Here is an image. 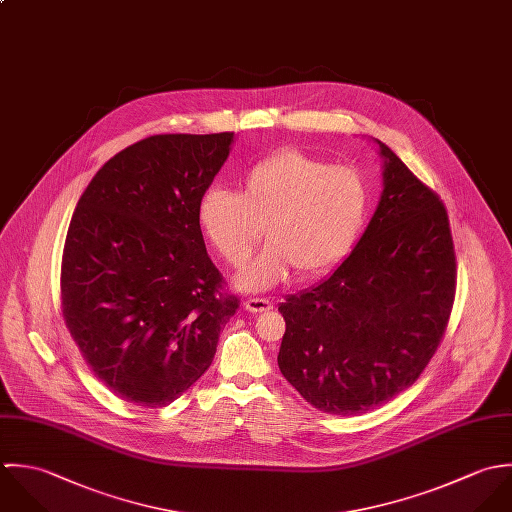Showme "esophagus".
Here are the masks:
<instances>
[{"instance_id":"esophagus-1","label":"esophagus","mask_w":512,"mask_h":512,"mask_svg":"<svg viewBox=\"0 0 512 512\" xmlns=\"http://www.w3.org/2000/svg\"><path fill=\"white\" fill-rule=\"evenodd\" d=\"M245 308H247L249 312H255V314H257V312H269V310L273 308V303H271L269 299H255V297H253V299H247V301H245Z\"/></svg>"}]
</instances>
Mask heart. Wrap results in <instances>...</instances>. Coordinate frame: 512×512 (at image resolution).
I'll return each instance as SVG.
<instances>
[{
  "label": "heart",
  "instance_id": "1",
  "mask_svg": "<svg viewBox=\"0 0 512 512\" xmlns=\"http://www.w3.org/2000/svg\"><path fill=\"white\" fill-rule=\"evenodd\" d=\"M370 200L368 180L358 170L283 148L253 164L239 192L207 190L198 202V223L233 269L247 263L265 231L269 245L237 277L239 289L259 293L295 271L312 279L336 267L352 251Z\"/></svg>",
  "mask_w": 512,
  "mask_h": 512
}]
</instances>
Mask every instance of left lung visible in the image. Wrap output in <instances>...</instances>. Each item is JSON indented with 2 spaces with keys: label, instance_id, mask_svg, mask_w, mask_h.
<instances>
[{
  "label": "left lung",
  "instance_id": "obj_1",
  "mask_svg": "<svg viewBox=\"0 0 512 512\" xmlns=\"http://www.w3.org/2000/svg\"><path fill=\"white\" fill-rule=\"evenodd\" d=\"M384 192L364 235L316 287L291 295L279 368L324 413L358 415L409 388L433 358L455 301L447 209L378 140Z\"/></svg>",
  "mask_w": 512,
  "mask_h": 512
}]
</instances>
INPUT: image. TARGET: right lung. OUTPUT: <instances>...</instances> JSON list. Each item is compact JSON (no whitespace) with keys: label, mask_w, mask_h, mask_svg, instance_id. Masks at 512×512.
Wrapping results in <instances>:
<instances>
[{"label":"right lung","mask_w":512,"mask_h":512,"mask_svg":"<svg viewBox=\"0 0 512 512\" xmlns=\"http://www.w3.org/2000/svg\"><path fill=\"white\" fill-rule=\"evenodd\" d=\"M233 132L156 134L112 156L69 223L61 310L91 372L164 408L204 376L239 308L205 251L198 202Z\"/></svg>","instance_id":"obj_1"}]
</instances>
